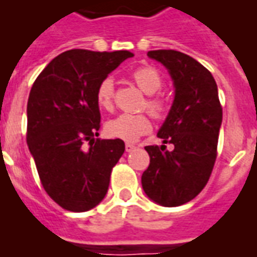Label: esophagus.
Here are the masks:
<instances>
[{"mask_svg": "<svg viewBox=\"0 0 257 257\" xmlns=\"http://www.w3.org/2000/svg\"><path fill=\"white\" fill-rule=\"evenodd\" d=\"M135 146L133 145V143H126V151L127 153H131V151L134 150Z\"/></svg>", "mask_w": 257, "mask_h": 257, "instance_id": "obj_1", "label": "esophagus"}]
</instances>
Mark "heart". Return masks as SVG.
<instances>
[{
	"instance_id": "obj_1",
	"label": "heart",
	"mask_w": 257,
	"mask_h": 257,
	"mask_svg": "<svg viewBox=\"0 0 257 257\" xmlns=\"http://www.w3.org/2000/svg\"><path fill=\"white\" fill-rule=\"evenodd\" d=\"M131 79L143 92L147 93L145 107L156 118H162L169 111L168 97L158 93L164 80L161 73L154 67L143 65L131 73ZM114 84L111 79H104L96 88V101L100 108L111 111L114 108ZM151 128L150 118L146 114H122L111 119L106 124L107 134L112 138L122 139L126 142H134L139 137L149 133Z\"/></svg>"
}]
</instances>
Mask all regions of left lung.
<instances>
[{
    "instance_id": "1",
    "label": "left lung",
    "mask_w": 257,
    "mask_h": 257,
    "mask_svg": "<svg viewBox=\"0 0 257 257\" xmlns=\"http://www.w3.org/2000/svg\"><path fill=\"white\" fill-rule=\"evenodd\" d=\"M147 56L169 69L176 96L158 131L166 146H146L150 165L142 174V188L162 206H180L205 188L217 158L222 107L217 84L204 65L178 51H150Z\"/></svg>"
}]
</instances>
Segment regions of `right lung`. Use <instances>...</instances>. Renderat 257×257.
I'll use <instances>...</instances> for the list:
<instances>
[{
	"label": "right lung",
	"instance_id": "right-lung-1",
	"mask_svg": "<svg viewBox=\"0 0 257 257\" xmlns=\"http://www.w3.org/2000/svg\"><path fill=\"white\" fill-rule=\"evenodd\" d=\"M128 51L71 49L55 57L32 85L27 143L44 190L69 212L100 202L112 168L124 153L122 139H95L100 128L96 88Z\"/></svg>",
	"mask_w": 257,
	"mask_h": 257
}]
</instances>
